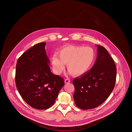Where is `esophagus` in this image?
Returning a JSON list of instances; mask_svg holds the SVG:
<instances>
[{
	"instance_id": "34e87169",
	"label": "esophagus",
	"mask_w": 132,
	"mask_h": 132,
	"mask_svg": "<svg viewBox=\"0 0 132 132\" xmlns=\"http://www.w3.org/2000/svg\"><path fill=\"white\" fill-rule=\"evenodd\" d=\"M64 82H65V84H67V83L70 82V79H65Z\"/></svg>"
}]
</instances>
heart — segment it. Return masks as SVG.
<instances>
[{"mask_svg": "<svg viewBox=\"0 0 132 132\" xmlns=\"http://www.w3.org/2000/svg\"><path fill=\"white\" fill-rule=\"evenodd\" d=\"M58 57L52 58V65L55 74H61L67 64V69L74 77L86 74L93 66L96 59L95 50L90 47L69 45L58 52Z\"/></svg>", "mask_w": 132, "mask_h": 132, "instance_id": "heart-1", "label": "heart"}]
</instances>
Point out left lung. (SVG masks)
<instances>
[{"mask_svg":"<svg viewBox=\"0 0 132 132\" xmlns=\"http://www.w3.org/2000/svg\"><path fill=\"white\" fill-rule=\"evenodd\" d=\"M96 46L97 55L93 68L73 81L75 103L82 110L94 109L101 105L115 85L116 67L113 59L104 47Z\"/></svg>","mask_w":132,"mask_h":132,"instance_id":"1","label":"left lung"}]
</instances>
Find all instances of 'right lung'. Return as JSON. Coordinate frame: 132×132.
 <instances>
[{
  "label": "right lung",
  "instance_id": "1",
  "mask_svg": "<svg viewBox=\"0 0 132 132\" xmlns=\"http://www.w3.org/2000/svg\"><path fill=\"white\" fill-rule=\"evenodd\" d=\"M45 46L41 42L30 48L18 59L16 67L15 82L20 95L37 110L52 106L64 85V80L51 71Z\"/></svg>",
  "mask_w": 132,
  "mask_h": 132
}]
</instances>
